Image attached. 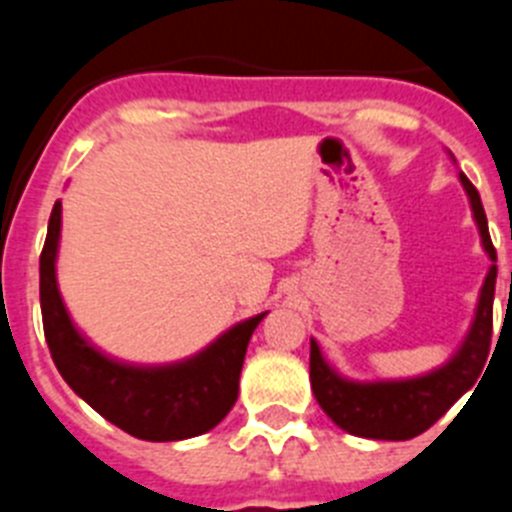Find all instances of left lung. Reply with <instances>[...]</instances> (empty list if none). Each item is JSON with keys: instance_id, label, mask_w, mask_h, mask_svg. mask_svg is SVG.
I'll list each match as a JSON object with an SVG mask.
<instances>
[{"instance_id": "8db88e82", "label": "left lung", "mask_w": 512, "mask_h": 512, "mask_svg": "<svg viewBox=\"0 0 512 512\" xmlns=\"http://www.w3.org/2000/svg\"><path fill=\"white\" fill-rule=\"evenodd\" d=\"M461 184L469 194L474 220L479 225L485 251L490 253L492 266L487 271L482 295H479L472 330H469L467 341L461 343L454 359L436 372L418 379L356 384L338 377L320 356L318 343L310 341V382L315 400L328 413V418L351 436L377 438V441H408V438L420 436L441 415H446V410L472 387L474 379L485 369L492 341L497 253L492 246L490 230H487V215L477 187L464 174H461Z\"/></svg>"}]
</instances>
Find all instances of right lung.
I'll use <instances>...</instances> for the list:
<instances>
[{
  "instance_id": "right-lung-1",
  "label": "right lung",
  "mask_w": 512,
  "mask_h": 512,
  "mask_svg": "<svg viewBox=\"0 0 512 512\" xmlns=\"http://www.w3.org/2000/svg\"><path fill=\"white\" fill-rule=\"evenodd\" d=\"M61 202L53 205L40 253V310L53 364L102 418L143 441H179L215 428L238 397L251 333L266 312L243 320L194 359L158 369L117 364L94 351L71 323L56 284Z\"/></svg>"
}]
</instances>
